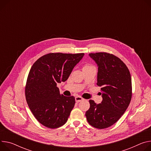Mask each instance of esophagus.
I'll return each mask as SVG.
<instances>
[{"label": "esophagus", "instance_id": "esophagus-1", "mask_svg": "<svg viewBox=\"0 0 151 151\" xmlns=\"http://www.w3.org/2000/svg\"><path fill=\"white\" fill-rule=\"evenodd\" d=\"M83 98H81V96H76V97H75V101H76V102H81V101H83Z\"/></svg>", "mask_w": 151, "mask_h": 151}]
</instances>
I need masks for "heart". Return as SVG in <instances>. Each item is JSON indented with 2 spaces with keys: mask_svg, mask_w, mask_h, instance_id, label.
I'll return each instance as SVG.
<instances>
[{
  "mask_svg": "<svg viewBox=\"0 0 151 151\" xmlns=\"http://www.w3.org/2000/svg\"><path fill=\"white\" fill-rule=\"evenodd\" d=\"M93 66L92 65H90V64H86L84 67H83V69H84V68H90V67H93Z\"/></svg>",
  "mask_w": 151,
  "mask_h": 151,
  "instance_id": "obj_1",
  "label": "heart"
}]
</instances>
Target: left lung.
Listing matches in <instances>:
<instances>
[{
    "label": "left lung",
    "mask_w": 151,
    "mask_h": 151,
    "mask_svg": "<svg viewBox=\"0 0 151 151\" xmlns=\"http://www.w3.org/2000/svg\"><path fill=\"white\" fill-rule=\"evenodd\" d=\"M89 56L98 66L97 85L101 87L103 99L99 104L90 100L86 116L90 125L104 129L114 124L128 107L132 98L131 77L126 64L113 54L91 53Z\"/></svg>",
    "instance_id": "obj_1"
}]
</instances>
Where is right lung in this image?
I'll return each mask as SVG.
<instances>
[{
  "label": "right lung",
  "mask_w": 151,
  "mask_h": 151,
  "mask_svg": "<svg viewBox=\"0 0 151 151\" xmlns=\"http://www.w3.org/2000/svg\"><path fill=\"white\" fill-rule=\"evenodd\" d=\"M84 53H50L32 65L25 86L26 100L36 119L54 129L67 122L74 107V96L61 94L57 83L65 82Z\"/></svg>",
  "instance_id": "add662e5"
}]
</instances>
